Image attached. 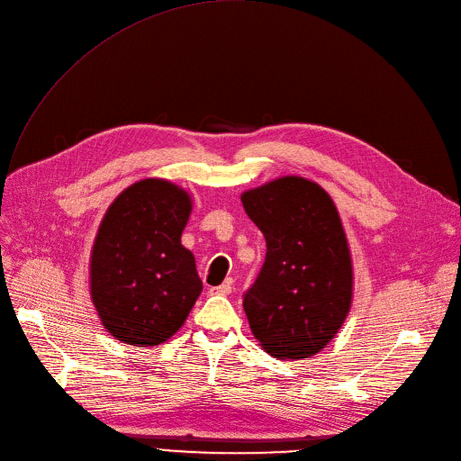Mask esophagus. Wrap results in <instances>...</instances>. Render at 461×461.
<instances>
[{
  "instance_id": "obj_1",
  "label": "esophagus",
  "mask_w": 461,
  "mask_h": 461,
  "mask_svg": "<svg viewBox=\"0 0 461 461\" xmlns=\"http://www.w3.org/2000/svg\"><path fill=\"white\" fill-rule=\"evenodd\" d=\"M209 293H211V294L228 296V294L231 293V285H230V284H222V285H219V287H211V289H209Z\"/></svg>"
}]
</instances>
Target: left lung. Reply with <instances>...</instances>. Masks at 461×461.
<instances>
[{"label":"left lung","instance_id":"8db88e82","mask_svg":"<svg viewBox=\"0 0 461 461\" xmlns=\"http://www.w3.org/2000/svg\"><path fill=\"white\" fill-rule=\"evenodd\" d=\"M267 256L242 308L259 345L278 359L321 352L352 303V258L339 212L315 181L278 177L242 193Z\"/></svg>","mask_w":461,"mask_h":461}]
</instances>
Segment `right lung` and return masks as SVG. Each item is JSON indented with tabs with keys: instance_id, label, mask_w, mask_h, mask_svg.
Returning <instances> with one entry per match:
<instances>
[{
	"instance_id": "right-lung-1",
	"label": "right lung",
	"mask_w": 461,
	"mask_h": 461,
	"mask_svg": "<svg viewBox=\"0 0 461 461\" xmlns=\"http://www.w3.org/2000/svg\"><path fill=\"white\" fill-rule=\"evenodd\" d=\"M191 196L167 179H140L109 205L90 254V296L105 330L158 347L183 326L202 280L181 233Z\"/></svg>"
}]
</instances>
